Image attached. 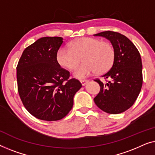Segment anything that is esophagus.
<instances>
[{"label": "esophagus", "instance_id": "esophagus-1", "mask_svg": "<svg viewBox=\"0 0 155 155\" xmlns=\"http://www.w3.org/2000/svg\"><path fill=\"white\" fill-rule=\"evenodd\" d=\"M88 81H89L88 80H81L80 81L81 84H82V86H85V85H86Z\"/></svg>", "mask_w": 155, "mask_h": 155}]
</instances>
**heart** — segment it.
I'll use <instances>...</instances> for the list:
<instances>
[{"mask_svg": "<svg viewBox=\"0 0 155 155\" xmlns=\"http://www.w3.org/2000/svg\"><path fill=\"white\" fill-rule=\"evenodd\" d=\"M69 47L60 48L56 59L61 67L72 70L82 58L84 63L73 73L77 78H86L95 71L97 74L105 73L114 64V49L108 41L93 37H81L71 41Z\"/></svg>", "mask_w": 155, "mask_h": 155, "instance_id": "obj_1", "label": "heart"}]
</instances>
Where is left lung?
<instances>
[{"instance_id":"1","label":"left lung","mask_w":155,"mask_h":155,"mask_svg":"<svg viewBox=\"0 0 155 155\" xmlns=\"http://www.w3.org/2000/svg\"><path fill=\"white\" fill-rule=\"evenodd\" d=\"M110 41L115 52L114 64L102 76L110 78L106 84L95 79L100 86L94 98L96 105L109 114L125 112L134 104L143 85V66L140 55L127 37L118 32L107 31L94 34Z\"/></svg>"}]
</instances>
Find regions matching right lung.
Instances as JSON below:
<instances>
[{"instance_id": "right-lung-1", "label": "right lung", "mask_w": 155, "mask_h": 155, "mask_svg": "<svg viewBox=\"0 0 155 155\" xmlns=\"http://www.w3.org/2000/svg\"><path fill=\"white\" fill-rule=\"evenodd\" d=\"M62 37H43L23 51L17 66L18 93L30 114L44 121H58L71 110L80 81L58 64Z\"/></svg>"}]
</instances>
